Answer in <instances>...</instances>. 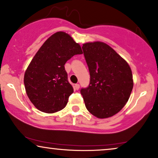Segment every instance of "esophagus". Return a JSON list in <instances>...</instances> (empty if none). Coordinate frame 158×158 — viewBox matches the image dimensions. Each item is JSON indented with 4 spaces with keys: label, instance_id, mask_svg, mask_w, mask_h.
<instances>
[{
    "label": "esophagus",
    "instance_id": "1",
    "mask_svg": "<svg viewBox=\"0 0 158 158\" xmlns=\"http://www.w3.org/2000/svg\"><path fill=\"white\" fill-rule=\"evenodd\" d=\"M80 89V85L78 83H77V84H75V90H78Z\"/></svg>",
    "mask_w": 158,
    "mask_h": 158
}]
</instances>
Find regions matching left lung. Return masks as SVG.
Listing matches in <instances>:
<instances>
[{
  "instance_id": "1",
  "label": "left lung",
  "mask_w": 158,
  "mask_h": 158,
  "mask_svg": "<svg viewBox=\"0 0 158 158\" xmlns=\"http://www.w3.org/2000/svg\"><path fill=\"white\" fill-rule=\"evenodd\" d=\"M82 48L90 73L89 85L81 90L85 107L98 118L113 116L126 105L131 94V69L103 42L85 43Z\"/></svg>"
}]
</instances>
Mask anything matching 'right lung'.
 <instances>
[{
  "label": "right lung",
  "mask_w": 158,
  "mask_h": 158,
  "mask_svg": "<svg viewBox=\"0 0 158 158\" xmlns=\"http://www.w3.org/2000/svg\"><path fill=\"white\" fill-rule=\"evenodd\" d=\"M81 54V46L61 31L49 37L39 48L24 76L27 95L38 110L54 113L65 107L73 88L64 64L74 55Z\"/></svg>",
  "instance_id": "1"
}]
</instances>
